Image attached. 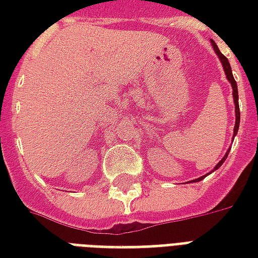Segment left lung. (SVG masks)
I'll return each instance as SVG.
<instances>
[{"instance_id":"left-lung-1","label":"left lung","mask_w":258,"mask_h":258,"mask_svg":"<svg viewBox=\"0 0 258 258\" xmlns=\"http://www.w3.org/2000/svg\"><path fill=\"white\" fill-rule=\"evenodd\" d=\"M211 44H213V48H214V51H216L217 56L220 58V60H221L222 63V68H224V72H225V76H227L228 81L231 83V85H232V95H233V102H235V127H233V137L238 134V130H239V123H240V112H239V96H238V85H236V81H235V79H233V74H232V70H231V64H229V62H228V59L222 55L221 52H220V49H218V47L216 45V42L211 41ZM228 153H229V151L225 153V156L222 157L221 162H218V164H217L216 167H214V170H217L218 167H221V164L224 162H225V159H227ZM213 170V171H214ZM206 175H203V177H200V178L195 179V182H198V181H200V179L205 178Z\"/></svg>"}]
</instances>
